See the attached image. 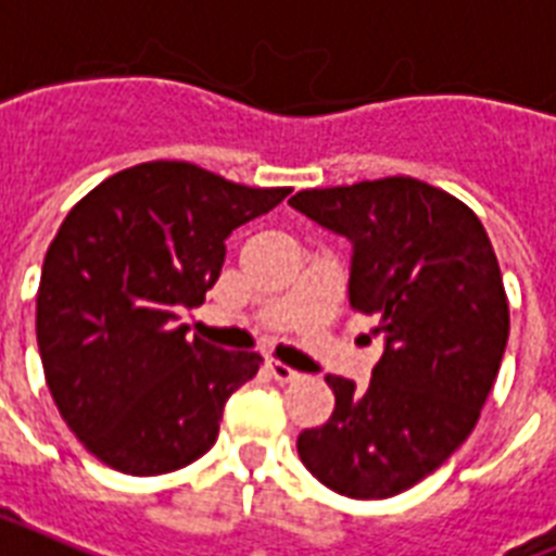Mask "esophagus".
Here are the masks:
<instances>
[{"label":"esophagus","instance_id":"obj_1","mask_svg":"<svg viewBox=\"0 0 556 556\" xmlns=\"http://www.w3.org/2000/svg\"><path fill=\"white\" fill-rule=\"evenodd\" d=\"M265 367H268V372H270V376H274V379H277V381H294V379H300V372L291 370L288 364L277 362V358H270V362L265 364Z\"/></svg>","mask_w":556,"mask_h":556}]
</instances>
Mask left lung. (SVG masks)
<instances>
[{
  "label": "left lung",
  "mask_w": 556,
  "mask_h": 556,
  "mask_svg": "<svg viewBox=\"0 0 556 556\" xmlns=\"http://www.w3.org/2000/svg\"><path fill=\"white\" fill-rule=\"evenodd\" d=\"M291 206L353 241L350 303L384 353L367 391L326 376L332 417L296 438L300 460L350 498H391L476 429L502 367L510 308L484 224L417 177L303 189Z\"/></svg>",
  "instance_id": "obj_1"
}]
</instances>
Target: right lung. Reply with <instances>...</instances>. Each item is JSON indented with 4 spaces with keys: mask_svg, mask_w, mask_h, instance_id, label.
<instances>
[{
    "mask_svg": "<svg viewBox=\"0 0 556 556\" xmlns=\"http://www.w3.org/2000/svg\"><path fill=\"white\" fill-rule=\"evenodd\" d=\"M286 194L154 160L101 180L63 218L42 260L37 346L63 422L101 464L165 476L210 452L262 355L189 338L180 308L218 282L224 239Z\"/></svg>",
    "mask_w": 556,
    "mask_h": 556,
    "instance_id": "obj_1",
    "label": "right lung"
}]
</instances>
